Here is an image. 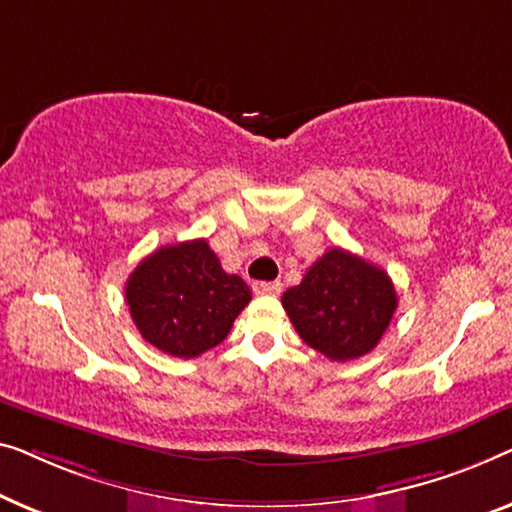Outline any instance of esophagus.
I'll use <instances>...</instances> for the list:
<instances>
[{
  "instance_id": "1",
  "label": "esophagus",
  "mask_w": 512,
  "mask_h": 512,
  "mask_svg": "<svg viewBox=\"0 0 512 512\" xmlns=\"http://www.w3.org/2000/svg\"><path fill=\"white\" fill-rule=\"evenodd\" d=\"M283 290V283H278V280H273V283H255L253 285V292L255 294H271V297H276Z\"/></svg>"
}]
</instances>
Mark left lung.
Instances as JSON below:
<instances>
[{"label": "left lung", "mask_w": 512, "mask_h": 512, "mask_svg": "<svg viewBox=\"0 0 512 512\" xmlns=\"http://www.w3.org/2000/svg\"><path fill=\"white\" fill-rule=\"evenodd\" d=\"M392 278L376 264L331 248L283 294V308L306 345L334 362L371 352L397 311Z\"/></svg>", "instance_id": "obj_1"}]
</instances>
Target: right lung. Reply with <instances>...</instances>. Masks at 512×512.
I'll return each mask as SVG.
<instances>
[{
  "label": "right lung",
  "instance_id": "1",
  "mask_svg": "<svg viewBox=\"0 0 512 512\" xmlns=\"http://www.w3.org/2000/svg\"><path fill=\"white\" fill-rule=\"evenodd\" d=\"M253 299L241 276L220 266L206 239L164 246L129 273L125 301L157 350L192 359L225 341Z\"/></svg>",
  "mask_w": 512,
  "mask_h": 512
}]
</instances>
